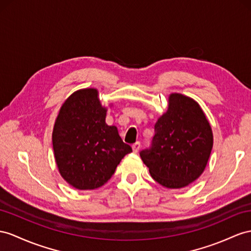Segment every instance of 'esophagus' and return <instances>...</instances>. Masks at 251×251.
I'll use <instances>...</instances> for the list:
<instances>
[{"label": "esophagus", "mask_w": 251, "mask_h": 251, "mask_svg": "<svg viewBox=\"0 0 251 251\" xmlns=\"http://www.w3.org/2000/svg\"><path fill=\"white\" fill-rule=\"evenodd\" d=\"M140 146H141V143L140 142H136L132 144V151L133 152H138L139 150H140Z\"/></svg>", "instance_id": "esophagus-1"}]
</instances>
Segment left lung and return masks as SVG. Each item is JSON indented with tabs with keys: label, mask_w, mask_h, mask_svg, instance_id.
<instances>
[{
	"label": "left lung",
	"mask_w": 251,
	"mask_h": 251,
	"mask_svg": "<svg viewBox=\"0 0 251 251\" xmlns=\"http://www.w3.org/2000/svg\"><path fill=\"white\" fill-rule=\"evenodd\" d=\"M213 146L208 120L195 100L170 96V105L155 124L151 146L140 151L151 177L165 188L180 189L201 175Z\"/></svg>",
	"instance_id": "obj_1"
}]
</instances>
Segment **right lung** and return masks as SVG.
Segmentation results:
<instances>
[{
	"label": "right lung",
	"instance_id": "obj_1",
	"mask_svg": "<svg viewBox=\"0 0 251 251\" xmlns=\"http://www.w3.org/2000/svg\"><path fill=\"white\" fill-rule=\"evenodd\" d=\"M95 89L76 91L64 101L53 130L57 166L64 180L78 190L105 184L125 155L132 151L118 128L105 122Z\"/></svg>",
	"mask_w": 251,
	"mask_h": 251
}]
</instances>
